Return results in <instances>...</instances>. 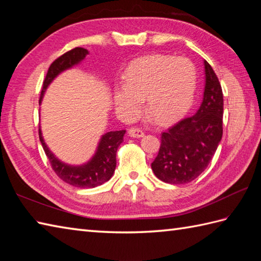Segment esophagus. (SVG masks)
Masks as SVG:
<instances>
[{
  "instance_id": "1",
  "label": "esophagus",
  "mask_w": 261,
  "mask_h": 261,
  "mask_svg": "<svg viewBox=\"0 0 261 261\" xmlns=\"http://www.w3.org/2000/svg\"><path fill=\"white\" fill-rule=\"evenodd\" d=\"M127 134H129V136L132 138H141L143 137V135H145L143 134V131L138 129V127H130V129L127 130Z\"/></svg>"
}]
</instances>
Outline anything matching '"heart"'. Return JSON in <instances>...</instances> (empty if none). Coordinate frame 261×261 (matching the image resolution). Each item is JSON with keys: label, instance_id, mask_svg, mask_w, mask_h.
<instances>
[{"label": "heart", "instance_id": "b5f03b06", "mask_svg": "<svg viewBox=\"0 0 261 261\" xmlns=\"http://www.w3.org/2000/svg\"><path fill=\"white\" fill-rule=\"evenodd\" d=\"M196 88V68L190 59L150 55L137 59L125 73V84L114 88V102L126 119L142 110L158 123H168L185 113Z\"/></svg>", "mask_w": 261, "mask_h": 261}]
</instances>
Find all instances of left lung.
<instances>
[{"label": "left lung", "instance_id": "obj_1", "mask_svg": "<svg viewBox=\"0 0 261 261\" xmlns=\"http://www.w3.org/2000/svg\"><path fill=\"white\" fill-rule=\"evenodd\" d=\"M205 88L197 112L162 134L151 164L157 178L168 184L190 182L206 169L223 135V93L218 76L204 60Z\"/></svg>", "mask_w": 261, "mask_h": 261}]
</instances>
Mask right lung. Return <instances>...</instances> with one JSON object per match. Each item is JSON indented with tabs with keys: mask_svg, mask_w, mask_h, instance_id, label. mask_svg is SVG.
Wrapping results in <instances>:
<instances>
[{
	"mask_svg": "<svg viewBox=\"0 0 261 261\" xmlns=\"http://www.w3.org/2000/svg\"><path fill=\"white\" fill-rule=\"evenodd\" d=\"M88 51L84 48L76 47L71 50L65 53L58 57L49 67L46 79L43 81L42 91L39 103H41L43 94L47 90L48 85L57 77L62 71L71 68L73 66L81 63L86 57ZM125 130L111 131L102 136L101 140L96 149V152L90 162L82 166H69L64 164L59 159L54 156V153L49 150V148L43 141L41 130L39 129V139L41 141L43 150L49 159L51 168L57 174L59 178H62L67 184L80 187V188H93L104 184L111 177L113 176L116 166V151L119 146L123 141V136Z\"/></svg>",
	"mask_w": 261,
	"mask_h": 261,
	"instance_id": "obj_1",
	"label": "right lung"
}]
</instances>
